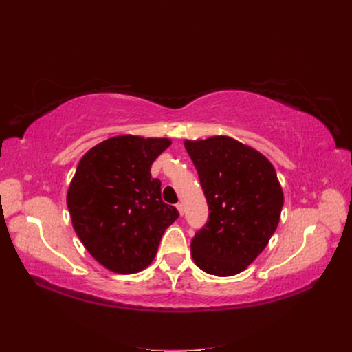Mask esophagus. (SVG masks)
<instances>
[{"label": "esophagus", "instance_id": "1", "mask_svg": "<svg viewBox=\"0 0 352 352\" xmlns=\"http://www.w3.org/2000/svg\"><path fill=\"white\" fill-rule=\"evenodd\" d=\"M176 208H177V211H179V214L184 216V206H182V204H176Z\"/></svg>", "mask_w": 352, "mask_h": 352}]
</instances>
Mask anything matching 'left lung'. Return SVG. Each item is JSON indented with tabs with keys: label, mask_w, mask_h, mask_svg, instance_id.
Masks as SVG:
<instances>
[{
	"label": "left lung",
	"mask_w": 352,
	"mask_h": 352,
	"mask_svg": "<svg viewBox=\"0 0 352 352\" xmlns=\"http://www.w3.org/2000/svg\"><path fill=\"white\" fill-rule=\"evenodd\" d=\"M210 216L190 242L198 267L233 276L258 257L279 225L283 190L267 157L230 136L185 140Z\"/></svg>",
	"instance_id": "1"
}]
</instances>
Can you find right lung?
<instances>
[{"mask_svg": "<svg viewBox=\"0 0 352 352\" xmlns=\"http://www.w3.org/2000/svg\"><path fill=\"white\" fill-rule=\"evenodd\" d=\"M168 138L119 135L85 154L67 189L72 225L83 247L105 269L133 274L155 258L164 230L179 217L153 179L154 160Z\"/></svg>", "mask_w": 352, "mask_h": 352, "instance_id": "1", "label": "right lung"}]
</instances>
